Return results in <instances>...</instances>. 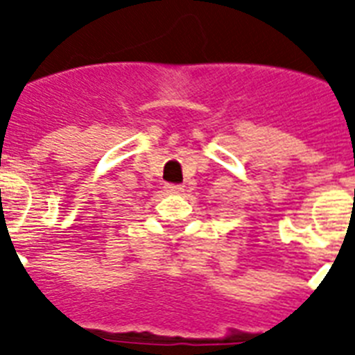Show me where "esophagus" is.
Returning a JSON list of instances; mask_svg holds the SVG:
<instances>
[{
    "label": "esophagus",
    "mask_w": 355,
    "mask_h": 355,
    "mask_svg": "<svg viewBox=\"0 0 355 355\" xmlns=\"http://www.w3.org/2000/svg\"><path fill=\"white\" fill-rule=\"evenodd\" d=\"M165 189L166 192H171V194H180V192H183V187H181V184H166Z\"/></svg>",
    "instance_id": "obj_1"
}]
</instances>
